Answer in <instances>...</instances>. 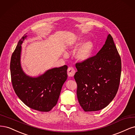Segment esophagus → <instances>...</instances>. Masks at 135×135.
Instances as JSON below:
<instances>
[{"label":"esophagus","mask_w":135,"mask_h":135,"mask_svg":"<svg viewBox=\"0 0 135 135\" xmlns=\"http://www.w3.org/2000/svg\"><path fill=\"white\" fill-rule=\"evenodd\" d=\"M75 73V69L72 67H69L67 69V74L68 76L73 77Z\"/></svg>","instance_id":"obj_1"}]
</instances>
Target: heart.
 Returning a JSON list of instances; mask_svg holds the SVG:
<instances>
[{"mask_svg": "<svg viewBox=\"0 0 135 135\" xmlns=\"http://www.w3.org/2000/svg\"><path fill=\"white\" fill-rule=\"evenodd\" d=\"M93 49V44L90 41L85 42L78 50L76 54V58L80 61H84L88 59L91 54Z\"/></svg>", "mask_w": 135, "mask_h": 135, "instance_id": "b5f03b06", "label": "heart"}]
</instances>
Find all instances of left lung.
<instances>
[{
    "instance_id": "obj_1",
    "label": "left lung",
    "mask_w": 135,
    "mask_h": 135,
    "mask_svg": "<svg viewBox=\"0 0 135 135\" xmlns=\"http://www.w3.org/2000/svg\"><path fill=\"white\" fill-rule=\"evenodd\" d=\"M76 67L74 78L81 107L85 112L105 108L118 90L122 69L120 55L110 35L97 55L77 62Z\"/></svg>"
}]
</instances>
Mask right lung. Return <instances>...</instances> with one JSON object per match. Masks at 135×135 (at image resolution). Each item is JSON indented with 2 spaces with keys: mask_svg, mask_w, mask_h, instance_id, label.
Segmentation results:
<instances>
[{
  "mask_svg": "<svg viewBox=\"0 0 135 135\" xmlns=\"http://www.w3.org/2000/svg\"><path fill=\"white\" fill-rule=\"evenodd\" d=\"M26 34L19 40L12 53L10 70L13 88L25 105L40 112H49L56 105L62 86L67 78L66 65L46 71L44 75L32 78L25 75L20 64L21 44Z\"/></svg>",
  "mask_w": 135,
  "mask_h": 135,
  "instance_id": "add662e5",
  "label": "right lung"
}]
</instances>
